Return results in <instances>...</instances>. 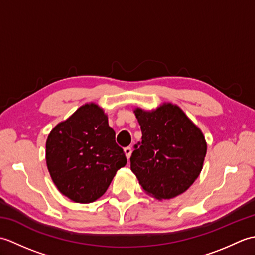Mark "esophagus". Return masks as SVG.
<instances>
[{"instance_id": "esophagus-1", "label": "esophagus", "mask_w": 255, "mask_h": 255, "mask_svg": "<svg viewBox=\"0 0 255 255\" xmlns=\"http://www.w3.org/2000/svg\"><path fill=\"white\" fill-rule=\"evenodd\" d=\"M124 151H125V153H126L127 159L130 158V155H131V153H132V149H131V147H127V148H125V149H124Z\"/></svg>"}]
</instances>
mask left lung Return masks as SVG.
<instances>
[{"label":"left lung","mask_w":255,"mask_h":255,"mask_svg":"<svg viewBox=\"0 0 255 255\" xmlns=\"http://www.w3.org/2000/svg\"><path fill=\"white\" fill-rule=\"evenodd\" d=\"M141 141L134 144L131 171L145 192L158 199L184 193L198 177L207 150L205 138L180 107L163 104L134 111Z\"/></svg>","instance_id":"obj_1"}]
</instances>
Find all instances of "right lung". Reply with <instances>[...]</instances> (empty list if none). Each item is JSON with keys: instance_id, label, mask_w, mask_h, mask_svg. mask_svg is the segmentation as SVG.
Masks as SVG:
<instances>
[{"instance_id": "add662e5", "label": "right lung", "mask_w": 255, "mask_h": 255, "mask_svg": "<svg viewBox=\"0 0 255 255\" xmlns=\"http://www.w3.org/2000/svg\"><path fill=\"white\" fill-rule=\"evenodd\" d=\"M46 161L59 191L81 204L100 198L127 163L107 116L94 103L81 106L52 129L46 142Z\"/></svg>"}]
</instances>
